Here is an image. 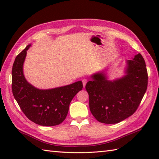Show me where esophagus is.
I'll return each instance as SVG.
<instances>
[{
    "instance_id": "obj_1",
    "label": "esophagus",
    "mask_w": 159,
    "mask_h": 159,
    "mask_svg": "<svg viewBox=\"0 0 159 159\" xmlns=\"http://www.w3.org/2000/svg\"><path fill=\"white\" fill-rule=\"evenodd\" d=\"M83 87H85V85L87 84V79H83Z\"/></svg>"
}]
</instances>
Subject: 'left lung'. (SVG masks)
<instances>
[{"mask_svg":"<svg viewBox=\"0 0 159 159\" xmlns=\"http://www.w3.org/2000/svg\"><path fill=\"white\" fill-rule=\"evenodd\" d=\"M127 64L121 79L111 81L104 73H97L85 86L91 113L101 123L117 124L132 116L146 92L148 76L142 55L139 53Z\"/></svg>","mask_w":159,"mask_h":159,"instance_id":"left-lung-1","label":"left lung"}]
</instances>
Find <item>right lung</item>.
Returning a JSON list of instances; mask_svg holds the SVG:
<instances>
[{
	"label": "right lung",
	"mask_w": 159,
	"mask_h": 159,
	"mask_svg": "<svg viewBox=\"0 0 159 159\" xmlns=\"http://www.w3.org/2000/svg\"><path fill=\"white\" fill-rule=\"evenodd\" d=\"M28 45L16 57L12 67V92L20 109L33 122L44 126L62 123L68 113L71 101L82 90L83 83L50 89H39L29 83L23 74V63Z\"/></svg>",
	"instance_id": "obj_1"
}]
</instances>
